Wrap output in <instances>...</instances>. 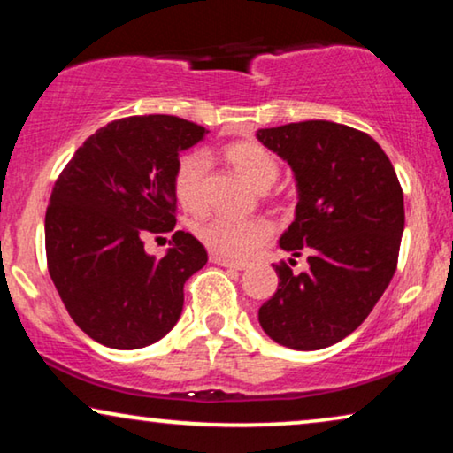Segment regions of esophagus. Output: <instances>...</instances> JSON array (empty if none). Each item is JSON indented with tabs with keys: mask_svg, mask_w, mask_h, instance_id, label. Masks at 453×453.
<instances>
[{
	"mask_svg": "<svg viewBox=\"0 0 453 453\" xmlns=\"http://www.w3.org/2000/svg\"><path fill=\"white\" fill-rule=\"evenodd\" d=\"M212 262L222 265V268H231V270H245V268H247L245 262H233V259L216 257V256H212Z\"/></svg>",
	"mask_w": 453,
	"mask_h": 453,
	"instance_id": "esophagus-1",
	"label": "esophagus"
}]
</instances>
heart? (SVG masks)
I'll use <instances>...</instances> for the list:
<instances>
[{"label": "heart", "mask_w": 453, "mask_h": 453, "mask_svg": "<svg viewBox=\"0 0 453 453\" xmlns=\"http://www.w3.org/2000/svg\"><path fill=\"white\" fill-rule=\"evenodd\" d=\"M233 169L257 191L270 189L280 177V163L270 148L257 140H239L225 148ZM208 158L202 152H185L173 169V191L177 202L189 212L206 208ZM194 233L200 243L216 257L247 259L272 237V226L262 219L237 220L228 216H208L196 222Z\"/></svg>", "instance_id": "1"}]
</instances>
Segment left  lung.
<instances>
[{"instance_id": "obj_1", "label": "left lung", "mask_w": 453, "mask_h": 453, "mask_svg": "<svg viewBox=\"0 0 453 453\" xmlns=\"http://www.w3.org/2000/svg\"><path fill=\"white\" fill-rule=\"evenodd\" d=\"M257 140L295 171L299 203L280 247L309 262L301 274L272 264L278 288L259 324L288 349H326L367 319L392 280L404 231L400 181L381 146L342 123H288L259 129Z\"/></svg>"}]
</instances>
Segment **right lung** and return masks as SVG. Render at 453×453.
Returning a JSON list of instances; mask_svg holds the SVG:
<instances>
[{
    "label": "right lung",
    "mask_w": 453,
    "mask_h": 453,
    "mask_svg": "<svg viewBox=\"0 0 453 453\" xmlns=\"http://www.w3.org/2000/svg\"><path fill=\"white\" fill-rule=\"evenodd\" d=\"M203 134L181 117H123L96 129L59 173L45 214L47 268L70 318L96 342L142 349L177 324L183 284L208 253L175 231L173 169ZM166 232L167 256L148 257L143 241Z\"/></svg>",
    "instance_id": "add662e5"
}]
</instances>
